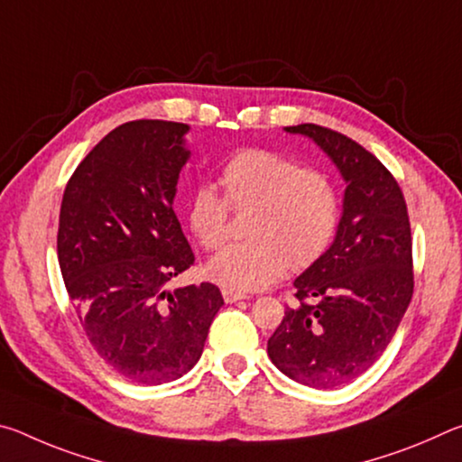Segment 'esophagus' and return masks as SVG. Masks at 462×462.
<instances>
[{
  "mask_svg": "<svg viewBox=\"0 0 462 462\" xmlns=\"http://www.w3.org/2000/svg\"><path fill=\"white\" fill-rule=\"evenodd\" d=\"M222 295H224V301H226V303H234V301H240V300H248V295L236 293V291H232V289H224Z\"/></svg>",
  "mask_w": 462,
  "mask_h": 462,
  "instance_id": "esophagus-1",
  "label": "esophagus"
}]
</instances>
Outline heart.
Masks as SVG:
<instances>
[{"mask_svg": "<svg viewBox=\"0 0 462 462\" xmlns=\"http://www.w3.org/2000/svg\"><path fill=\"white\" fill-rule=\"evenodd\" d=\"M224 198L212 185H198L187 198L185 222L206 250L228 242L230 208L248 216V242L226 248L208 263V277L232 291H256L287 267L308 269L330 248L338 230L340 203L330 179L300 169L267 148H242L222 167Z\"/></svg>", "mask_w": 462, "mask_h": 462, "instance_id": "b5f03b06", "label": "heart"}]
</instances>
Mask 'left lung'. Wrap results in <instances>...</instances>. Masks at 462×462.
<instances>
[{"label": "left lung", "mask_w": 462, "mask_h": 462, "mask_svg": "<svg viewBox=\"0 0 462 462\" xmlns=\"http://www.w3.org/2000/svg\"><path fill=\"white\" fill-rule=\"evenodd\" d=\"M346 181L332 246L295 279L293 308L267 344L273 365L301 385L332 389L379 361L413 293L411 228L395 177L353 138L300 124Z\"/></svg>", "instance_id": "left-lung-1"}]
</instances>
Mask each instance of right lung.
<instances>
[{"label": "right lung", "mask_w": 462, "mask_h": 462, "mask_svg": "<svg viewBox=\"0 0 462 462\" xmlns=\"http://www.w3.org/2000/svg\"><path fill=\"white\" fill-rule=\"evenodd\" d=\"M187 124L126 122L85 156L62 193L57 253L69 300L96 353L140 385L199 361L224 306L214 283L167 291L195 263L173 198L189 159Z\"/></svg>", "instance_id": "add662e5"}]
</instances>
